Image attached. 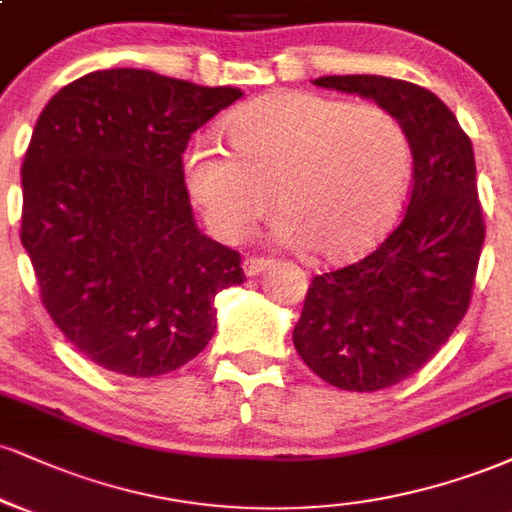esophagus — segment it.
<instances>
[{"label":"esophagus","instance_id":"obj_1","mask_svg":"<svg viewBox=\"0 0 512 512\" xmlns=\"http://www.w3.org/2000/svg\"><path fill=\"white\" fill-rule=\"evenodd\" d=\"M267 264H269V260H264V257H245L243 272H245V276H257L267 269Z\"/></svg>","mask_w":512,"mask_h":512}]
</instances>
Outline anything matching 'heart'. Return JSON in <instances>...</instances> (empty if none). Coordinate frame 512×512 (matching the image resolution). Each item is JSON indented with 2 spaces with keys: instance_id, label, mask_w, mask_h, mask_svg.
<instances>
[{
  "instance_id": "obj_1",
  "label": "heart",
  "mask_w": 512,
  "mask_h": 512,
  "mask_svg": "<svg viewBox=\"0 0 512 512\" xmlns=\"http://www.w3.org/2000/svg\"><path fill=\"white\" fill-rule=\"evenodd\" d=\"M229 143L197 138L183 159L190 195L229 243L248 236L274 193L281 243L346 260L386 231L410 183L408 131L374 102L276 92L231 116Z\"/></svg>"
}]
</instances>
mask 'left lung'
Here are the masks:
<instances>
[{"mask_svg": "<svg viewBox=\"0 0 512 512\" xmlns=\"http://www.w3.org/2000/svg\"><path fill=\"white\" fill-rule=\"evenodd\" d=\"M319 88L367 97L410 138L412 188L377 250L307 288L293 343L305 365L343 391H381L427 365L463 322L484 245L467 133L434 92L384 76H324Z\"/></svg>", "mask_w": 512, "mask_h": 512, "instance_id": "obj_1", "label": "left lung"}]
</instances>
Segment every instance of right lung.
Listing matches in <instances>:
<instances>
[{
	"label": "right lung",
	"instance_id": "obj_1",
	"mask_svg": "<svg viewBox=\"0 0 512 512\" xmlns=\"http://www.w3.org/2000/svg\"><path fill=\"white\" fill-rule=\"evenodd\" d=\"M238 97L107 69L42 109L21 166V243L52 322L95 365L174 372L214 336V295L243 283L238 252L197 231L183 176L190 135Z\"/></svg>",
	"mask_w": 512,
	"mask_h": 512
}]
</instances>
